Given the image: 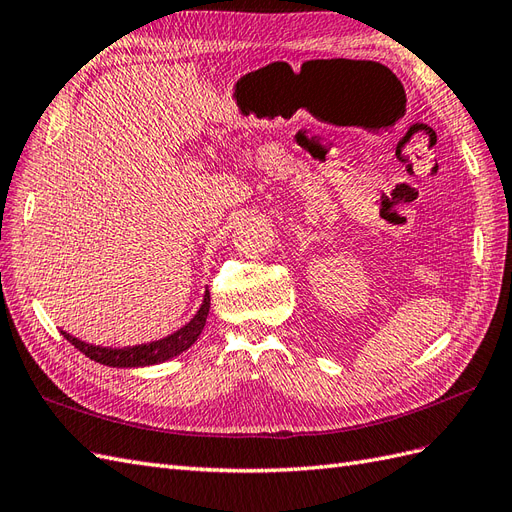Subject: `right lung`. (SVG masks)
I'll list each match as a JSON object with an SVG mask.
<instances>
[{"mask_svg":"<svg viewBox=\"0 0 512 512\" xmlns=\"http://www.w3.org/2000/svg\"><path fill=\"white\" fill-rule=\"evenodd\" d=\"M209 313V292H205L203 296V305L201 309L196 311V316L186 324L181 326L179 331H175L173 335H168L164 339H157V342L151 344H138V346H129V348H103V346H93L86 344L82 339H77L69 333L60 331L69 342L84 352L88 359H93L97 363L110 365V368H144V365H155L173 359L177 355H181L183 350H188L196 339H199L205 320Z\"/></svg>","mask_w":512,"mask_h":512,"instance_id":"add662e5","label":"right lung"}]
</instances>
